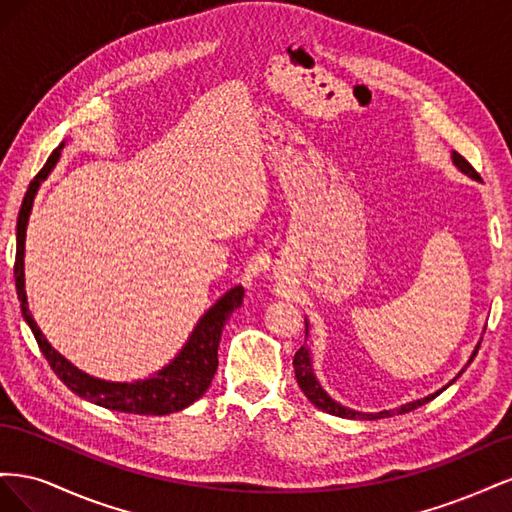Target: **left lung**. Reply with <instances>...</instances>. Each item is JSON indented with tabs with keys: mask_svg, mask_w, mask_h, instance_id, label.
I'll return each instance as SVG.
<instances>
[{
	"mask_svg": "<svg viewBox=\"0 0 512 512\" xmlns=\"http://www.w3.org/2000/svg\"><path fill=\"white\" fill-rule=\"evenodd\" d=\"M453 162L457 164L459 170H463V173L472 175L474 179H478V173L474 170V166H472L466 158L459 156L457 151H453ZM478 348H480V344L476 346L470 363L474 361V356H476ZM292 367H294V376H297V382H299V389L305 393V397H307L309 401H312V404H314L316 408H320V410H324V412H329V414H333V416H344V418H365V421H374V418H386V416H393V414H406V412H410V410H416V408L425 406L427 401L436 399V395L446 389V386H444L442 391L433 393V395H429V397H425V399L412 401V404H406V406H401V408H397V410H384V412H376V414H365V412H354V410H348V408H344V406H339L337 401H333L327 393H324V391L320 389V384H318V380H316V376H314V371H312V361H309L307 348H299V350H297V354H294ZM457 378H459V376H457ZM457 378H455V380H457ZM455 380H453V382H455Z\"/></svg>",
	"mask_w": 512,
	"mask_h": 512,
	"instance_id": "8db88e82",
	"label": "left lung"
}]
</instances>
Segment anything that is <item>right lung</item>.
Listing matches in <instances>:
<instances>
[{
    "mask_svg": "<svg viewBox=\"0 0 512 512\" xmlns=\"http://www.w3.org/2000/svg\"><path fill=\"white\" fill-rule=\"evenodd\" d=\"M64 145H59L46 164L42 166L40 173L29 183L25 192L23 205L17 218V258H14V284H17V294L21 301V312L25 322L32 329L38 348L44 354V359L49 361L51 369L57 374V378L64 382L72 393L79 397L94 401V404L128 412V414H153L162 416L170 412H179L188 408L198 397H203L205 391L211 386V380L218 371V346L222 339V329L226 320L230 318L232 309L241 305L243 288L237 286L215 303L209 312L200 318L196 329L192 331L188 344L175 356V361L162 371H158L153 378L138 380V382H106L91 378L83 374L81 369H76L72 363H68L64 356L51 348L46 342L38 324L34 322L32 314L27 309V297H25V273H23V256H25V228L29 220V211L34 205V196L38 192V185L46 175L51 173L53 166L59 160V151Z\"/></svg>",
    "mask_w": 512,
    "mask_h": 512,
    "instance_id": "add662e5",
    "label": "right lung"
}]
</instances>
